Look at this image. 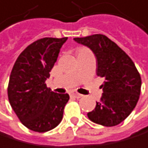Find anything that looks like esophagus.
Segmentation results:
<instances>
[{"label":"esophagus","mask_w":148,"mask_h":148,"mask_svg":"<svg viewBox=\"0 0 148 148\" xmlns=\"http://www.w3.org/2000/svg\"><path fill=\"white\" fill-rule=\"evenodd\" d=\"M71 96L73 97V98H76V99H80V98H82V95H81V94H79L77 92H73V93H71Z\"/></svg>","instance_id":"esophagus-1"}]
</instances>
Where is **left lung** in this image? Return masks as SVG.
Wrapping results in <instances>:
<instances>
[{
  "mask_svg": "<svg viewBox=\"0 0 148 148\" xmlns=\"http://www.w3.org/2000/svg\"><path fill=\"white\" fill-rule=\"evenodd\" d=\"M89 47L96 56L97 75L104 77L103 90L90 121L106 127L118 125L130 115L138 101L141 77L133 61L115 42L104 34L73 39Z\"/></svg>",
  "mask_w": 148,
  "mask_h": 148,
  "instance_id": "left-lung-1",
  "label": "left lung"
}]
</instances>
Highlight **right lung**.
Segmentation results:
<instances>
[{"label":"right lung","instance_id":"right-lung-1","mask_svg":"<svg viewBox=\"0 0 148 148\" xmlns=\"http://www.w3.org/2000/svg\"><path fill=\"white\" fill-rule=\"evenodd\" d=\"M66 40L39 39L23 50L13 66L8 85L9 101L20 122L34 132H49L63 118L69 95L53 92L45 81Z\"/></svg>","mask_w":148,"mask_h":148}]
</instances>
